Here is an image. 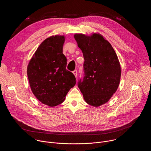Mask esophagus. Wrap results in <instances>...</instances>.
<instances>
[{
    "label": "esophagus",
    "instance_id": "esophagus-1",
    "mask_svg": "<svg viewBox=\"0 0 151 151\" xmlns=\"http://www.w3.org/2000/svg\"><path fill=\"white\" fill-rule=\"evenodd\" d=\"M73 75H75V76L76 78V77H77V75H78V73H77V70H74V71L73 72Z\"/></svg>",
    "mask_w": 151,
    "mask_h": 151
}]
</instances>
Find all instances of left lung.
<instances>
[{
	"label": "left lung",
	"mask_w": 151,
	"mask_h": 151,
	"mask_svg": "<svg viewBox=\"0 0 151 151\" xmlns=\"http://www.w3.org/2000/svg\"><path fill=\"white\" fill-rule=\"evenodd\" d=\"M85 60V77L78 87L86 103L99 107L108 101L119 85L121 68L111 44L101 34L74 35Z\"/></svg>",
	"instance_id": "1"
}]
</instances>
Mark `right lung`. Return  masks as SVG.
I'll return each instance as SVG.
<instances>
[{
    "instance_id": "right-lung-1",
    "label": "right lung",
    "mask_w": 151,
    "mask_h": 151,
    "mask_svg": "<svg viewBox=\"0 0 151 151\" xmlns=\"http://www.w3.org/2000/svg\"><path fill=\"white\" fill-rule=\"evenodd\" d=\"M64 35L51 36L39 46L27 66L31 90L37 99L50 107L64 101L76 84L74 75L66 69L67 59L63 54Z\"/></svg>"
}]
</instances>
